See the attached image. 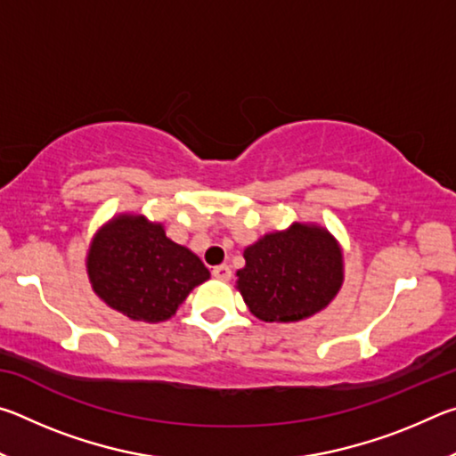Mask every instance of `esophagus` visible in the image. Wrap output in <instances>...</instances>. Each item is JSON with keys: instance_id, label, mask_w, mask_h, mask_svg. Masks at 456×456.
<instances>
[{"instance_id": "1", "label": "esophagus", "mask_w": 456, "mask_h": 456, "mask_svg": "<svg viewBox=\"0 0 456 456\" xmlns=\"http://www.w3.org/2000/svg\"><path fill=\"white\" fill-rule=\"evenodd\" d=\"M213 277L215 280H219V281H229L231 280V269H229V265H217V267H213Z\"/></svg>"}]
</instances>
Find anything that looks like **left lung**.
I'll use <instances>...</instances> for the list:
<instances>
[{
    "label": "left lung",
    "instance_id": "left-lung-1",
    "mask_svg": "<svg viewBox=\"0 0 456 456\" xmlns=\"http://www.w3.org/2000/svg\"><path fill=\"white\" fill-rule=\"evenodd\" d=\"M237 289L261 322H299L323 310L344 281L342 249L328 229L293 223L243 251Z\"/></svg>",
    "mask_w": 456,
    "mask_h": 456
}]
</instances>
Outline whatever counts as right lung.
<instances>
[{"label": "right lung", "mask_w": 456, "mask_h": 456, "mask_svg": "<svg viewBox=\"0 0 456 456\" xmlns=\"http://www.w3.org/2000/svg\"><path fill=\"white\" fill-rule=\"evenodd\" d=\"M92 289L136 322H165L199 283L211 277L195 253L167 237L163 223L118 215L98 229L88 249Z\"/></svg>", "instance_id": "obj_1"}]
</instances>
